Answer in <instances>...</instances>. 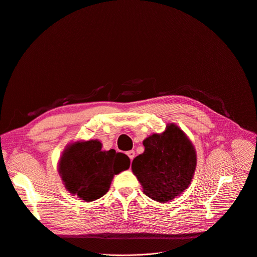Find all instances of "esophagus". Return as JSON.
<instances>
[{
    "label": "esophagus",
    "mask_w": 257,
    "mask_h": 257,
    "mask_svg": "<svg viewBox=\"0 0 257 257\" xmlns=\"http://www.w3.org/2000/svg\"><path fill=\"white\" fill-rule=\"evenodd\" d=\"M126 155H127V156H128V158L131 159V161H133V159L135 158V151H134V150L128 151V152L126 153Z\"/></svg>",
    "instance_id": "esophagus-1"
}]
</instances>
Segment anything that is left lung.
I'll list each match as a JSON object with an SVG mask.
<instances>
[{"instance_id":"1","label":"left lung","mask_w":257,"mask_h":257,"mask_svg":"<svg viewBox=\"0 0 257 257\" xmlns=\"http://www.w3.org/2000/svg\"><path fill=\"white\" fill-rule=\"evenodd\" d=\"M145 152L132 164L134 174L150 198L166 202L178 196L190 184L196 166L195 150L175 124L143 142Z\"/></svg>"}]
</instances>
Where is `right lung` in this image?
Listing matches in <instances>:
<instances>
[{"label": "right lung", "mask_w": 257, "mask_h": 257, "mask_svg": "<svg viewBox=\"0 0 257 257\" xmlns=\"http://www.w3.org/2000/svg\"><path fill=\"white\" fill-rule=\"evenodd\" d=\"M99 141L76 142L63 154L59 172L66 188L85 201L103 196L114 175L130 168V158L115 150L102 151Z\"/></svg>", "instance_id": "obj_1"}]
</instances>
